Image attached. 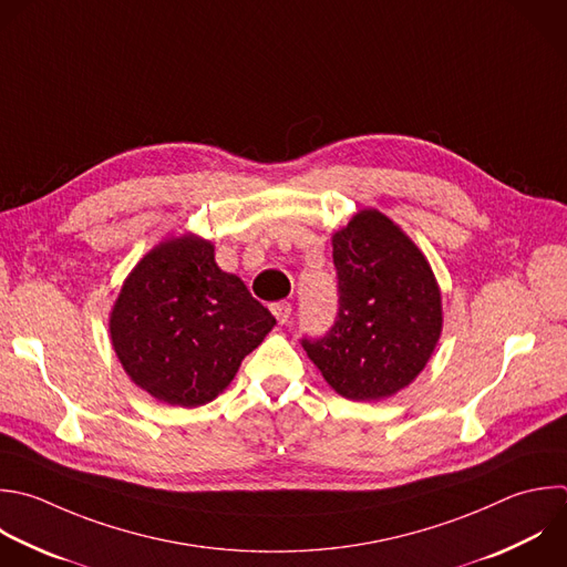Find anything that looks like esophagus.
I'll return each mask as SVG.
<instances>
[{"mask_svg": "<svg viewBox=\"0 0 567 567\" xmlns=\"http://www.w3.org/2000/svg\"><path fill=\"white\" fill-rule=\"evenodd\" d=\"M270 310H272V315L277 317L279 323H288V319L292 315V306L288 301H277V303L270 306Z\"/></svg>", "mask_w": 567, "mask_h": 567, "instance_id": "obj_1", "label": "esophagus"}]
</instances>
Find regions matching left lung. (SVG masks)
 Segmentation results:
<instances>
[{
  "instance_id": "1",
  "label": "left lung",
  "mask_w": 567,
  "mask_h": 567,
  "mask_svg": "<svg viewBox=\"0 0 567 567\" xmlns=\"http://www.w3.org/2000/svg\"><path fill=\"white\" fill-rule=\"evenodd\" d=\"M339 279L334 326L301 339L328 385L350 401H379L410 385L443 328L441 290L425 255L383 213L359 210L332 235Z\"/></svg>"
}]
</instances>
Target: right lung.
<instances>
[{"mask_svg": "<svg viewBox=\"0 0 567 567\" xmlns=\"http://www.w3.org/2000/svg\"><path fill=\"white\" fill-rule=\"evenodd\" d=\"M275 317L215 246L193 233L164 239L126 277L111 312V341L135 385L162 403L197 408L235 379Z\"/></svg>", "mask_w": 567, "mask_h": 567, "instance_id": "obj_1", "label": "right lung"}]
</instances>
